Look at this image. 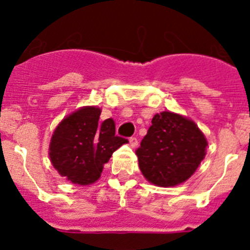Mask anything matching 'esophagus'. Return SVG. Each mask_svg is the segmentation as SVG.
<instances>
[{"label": "esophagus", "instance_id": "obj_1", "mask_svg": "<svg viewBox=\"0 0 250 250\" xmlns=\"http://www.w3.org/2000/svg\"><path fill=\"white\" fill-rule=\"evenodd\" d=\"M129 144H130V146L132 147V149H135V147L138 146V139H136V138H130L129 139Z\"/></svg>", "mask_w": 250, "mask_h": 250}]
</instances>
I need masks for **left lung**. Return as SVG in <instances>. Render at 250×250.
<instances>
[{
	"mask_svg": "<svg viewBox=\"0 0 250 250\" xmlns=\"http://www.w3.org/2000/svg\"><path fill=\"white\" fill-rule=\"evenodd\" d=\"M208 141L195 123L175 112L154 115L136 150L139 167L156 187H175L190 178L205 158Z\"/></svg>",
	"mask_w": 250,
	"mask_h": 250,
	"instance_id": "1",
	"label": "left lung"
}]
</instances>
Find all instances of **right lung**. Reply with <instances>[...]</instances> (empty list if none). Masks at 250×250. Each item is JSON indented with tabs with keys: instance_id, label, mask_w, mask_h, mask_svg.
Returning <instances> with one entry per match:
<instances>
[{
	"instance_id": "right-lung-1",
	"label": "right lung",
	"mask_w": 250,
	"mask_h": 250,
	"mask_svg": "<svg viewBox=\"0 0 250 250\" xmlns=\"http://www.w3.org/2000/svg\"><path fill=\"white\" fill-rule=\"evenodd\" d=\"M100 114L96 106H83L67 115L52 134L51 163L74 184L90 185L99 180L112 152L127 143L115 135L112 119L99 121Z\"/></svg>"
}]
</instances>
